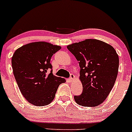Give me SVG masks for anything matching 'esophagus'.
Masks as SVG:
<instances>
[{
  "mask_svg": "<svg viewBox=\"0 0 132 132\" xmlns=\"http://www.w3.org/2000/svg\"><path fill=\"white\" fill-rule=\"evenodd\" d=\"M74 79H75V75H74L73 74L71 73V75H70V77L69 78V80H70V82H72L73 80H74Z\"/></svg>",
  "mask_w": 132,
  "mask_h": 132,
  "instance_id": "1",
  "label": "esophagus"
}]
</instances>
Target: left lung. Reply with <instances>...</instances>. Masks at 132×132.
<instances>
[{
  "instance_id": "obj_1",
  "label": "left lung",
  "mask_w": 132,
  "mask_h": 132,
  "mask_svg": "<svg viewBox=\"0 0 132 132\" xmlns=\"http://www.w3.org/2000/svg\"><path fill=\"white\" fill-rule=\"evenodd\" d=\"M79 61L82 92L74 96L78 104L94 107L102 104L113 88L119 70L118 55L110 44L86 39L67 46Z\"/></svg>"
}]
</instances>
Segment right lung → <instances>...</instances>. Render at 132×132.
<instances>
[{"mask_svg":"<svg viewBox=\"0 0 132 132\" xmlns=\"http://www.w3.org/2000/svg\"><path fill=\"white\" fill-rule=\"evenodd\" d=\"M61 49L59 46L35 42L21 46L13 55L11 65L18 86L24 98L34 106L50 104L59 86L66 82L53 75L50 63L53 55Z\"/></svg>","mask_w":132,"mask_h":132,"instance_id":"obj_1","label":"right lung"}]
</instances>
